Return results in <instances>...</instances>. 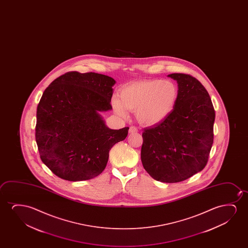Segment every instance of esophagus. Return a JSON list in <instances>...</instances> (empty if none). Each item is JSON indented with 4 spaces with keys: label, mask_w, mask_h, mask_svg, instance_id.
I'll return each mask as SVG.
<instances>
[{
    "label": "esophagus",
    "mask_w": 248,
    "mask_h": 248,
    "mask_svg": "<svg viewBox=\"0 0 248 248\" xmlns=\"http://www.w3.org/2000/svg\"><path fill=\"white\" fill-rule=\"evenodd\" d=\"M129 132L130 134H134V133L138 132V129H136V127H134V126H131L129 129Z\"/></svg>",
    "instance_id": "esophagus-1"
}]
</instances>
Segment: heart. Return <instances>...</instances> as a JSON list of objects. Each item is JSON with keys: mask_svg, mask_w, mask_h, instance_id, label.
I'll return each mask as SVG.
<instances>
[{"mask_svg": "<svg viewBox=\"0 0 248 248\" xmlns=\"http://www.w3.org/2000/svg\"><path fill=\"white\" fill-rule=\"evenodd\" d=\"M179 89L173 82L146 79L127 85L120 91L119 99L113 100L115 112L128 116L136 111V117L144 125L153 126L163 122L176 106Z\"/></svg>", "mask_w": 248, "mask_h": 248, "instance_id": "obj_1", "label": "heart"}]
</instances>
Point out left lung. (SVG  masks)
Segmentation results:
<instances>
[{
  "label": "left lung",
  "mask_w": 248,
  "mask_h": 248,
  "mask_svg": "<svg viewBox=\"0 0 248 248\" xmlns=\"http://www.w3.org/2000/svg\"><path fill=\"white\" fill-rule=\"evenodd\" d=\"M176 79V106L164 121L143 129L141 162L150 176L164 183L189 179L207 165L214 143L215 111L208 92L187 74Z\"/></svg>",
  "instance_id": "1"
}]
</instances>
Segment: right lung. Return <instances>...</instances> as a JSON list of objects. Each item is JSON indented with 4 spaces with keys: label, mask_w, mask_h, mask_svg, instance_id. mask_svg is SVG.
Returning a JSON list of instances; mask_svg holds the SVG:
<instances>
[{
    "label": "right lung",
    "mask_w": 248,
    "mask_h": 248,
    "mask_svg": "<svg viewBox=\"0 0 248 248\" xmlns=\"http://www.w3.org/2000/svg\"><path fill=\"white\" fill-rule=\"evenodd\" d=\"M113 78L68 72L45 90L36 112L35 140L41 159L57 176L90 180L104 170L109 151L129 127L110 129L99 112L112 109Z\"/></svg>",
    "instance_id": "obj_1"
}]
</instances>
